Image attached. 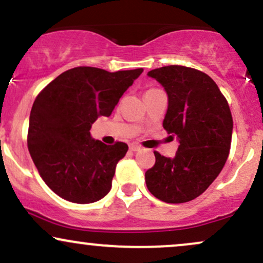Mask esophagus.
Here are the masks:
<instances>
[{"label":"esophagus","mask_w":263,"mask_h":263,"mask_svg":"<svg viewBox=\"0 0 263 263\" xmlns=\"http://www.w3.org/2000/svg\"><path fill=\"white\" fill-rule=\"evenodd\" d=\"M129 149L132 151V152H137V151H140L141 149V147L140 146H137V144H129Z\"/></svg>","instance_id":"esophagus-1"}]
</instances>
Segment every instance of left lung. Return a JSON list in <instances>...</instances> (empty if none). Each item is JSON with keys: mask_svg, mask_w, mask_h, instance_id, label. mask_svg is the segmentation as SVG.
Masks as SVG:
<instances>
[{"mask_svg": "<svg viewBox=\"0 0 263 263\" xmlns=\"http://www.w3.org/2000/svg\"><path fill=\"white\" fill-rule=\"evenodd\" d=\"M147 75L167 92L163 127L179 142L173 158L155 152V165L144 174L147 188L164 203H186L224 168L234 128L230 107L215 81L197 69L168 65Z\"/></svg>", "mask_w": 263, "mask_h": 263, "instance_id": "left-lung-1", "label": "left lung"}]
</instances>
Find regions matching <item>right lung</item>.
Here are the masks:
<instances>
[{
    "instance_id": "obj_1",
    "label": "right lung",
    "mask_w": 263,
    "mask_h": 263,
    "mask_svg": "<svg viewBox=\"0 0 263 263\" xmlns=\"http://www.w3.org/2000/svg\"><path fill=\"white\" fill-rule=\"evenodd\" d=\"M142 71L78 66L57 77L35 98L28 149L42 179L60 198L90 204L110 192L117 162L128 146H107L92 138L90 128L99 116H110Z\"/></svg>"
}]
</instances>
